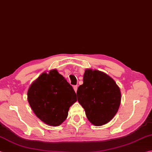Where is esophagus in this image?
Masks as SVG:
<instances>
[{"instance_id": "obj_1", "label": "esophagus", "mask_w": 152, "mask_h": 152, "mask_svg": "<svg viewBox=\"0 0 152 152\" xmlns=\"http://www.w3.org/2000/svg\"><path fill=\"white\" fill-rule=\"evenodd\" d=\"M74 90L75 91V92L76 93L77 90H78V86H74Z\"/></svg>"}]
</instances>
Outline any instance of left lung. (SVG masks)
Masks as SVG:
<instances>
[{"instance_id": "8db88e82", "label": "left lung", "mask_w": 152, "mask_h": 152, "mask_svg": "<svg viewBox=\"0 0 152 152\" xmlns=\"http://www.w3.org/2000/svg\"><path fill=\"white\" fill-rule=\"evenodd\" d=\"M77 97L88 121L95 126L103 125L113 119L121 102L120 88L115 80L105 72L91 68L86 69Z\"/></svg>"}]
</instances>
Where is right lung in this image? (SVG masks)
I'll return each instance as SVG.
<instances>
[{"label": "right lung", "instance_id": "obj_1", "mask_svg": "<svg viewBox=\"0 0 152 152\" xmlns=\"http://www.w3.org/2000/svg\"><path fill=\"white\" fill-rule=\"evenodd\" d=\"M28 101L41 121L57 126L66 120L70 107L77 98L72 86L53 69L44 72L33 82L28 91Z\"/></svg>", "mask_w": 152, "mask_h": 152}]
</instances>
